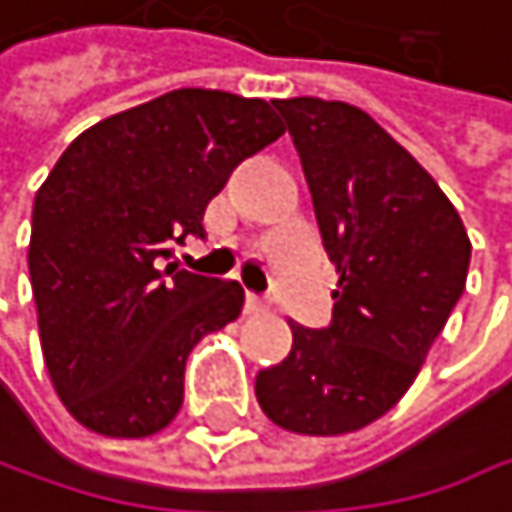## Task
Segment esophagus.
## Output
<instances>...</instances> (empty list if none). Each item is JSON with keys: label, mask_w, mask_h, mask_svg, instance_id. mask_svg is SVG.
Listing matches in <instances>:
<instances>
[{"label": "esophagus", "mask_w": 512, "mask_h": 512, "mask_svg": "<svg viewBox=\"0 0 512 512\" xmlns=\"http://www.w3.org/2000/svg\"><path fill=\"white\" fill-rule=\"evenodd\" d=\"M245 312H248V315L267 312V300H264V297H258V294H248V297H245Z\"/></svg>", "instance_id": "obj_1"}]
</instances>
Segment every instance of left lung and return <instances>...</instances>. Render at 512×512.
<instances>
[{"label":"left lung","instance_id":"obj_1","mask_svg":"<svg viewBox=\"0 0 512 512\" xmlns=\"http://www.w3.org/2000/svg\"><path fill=\"white\" fill-rule=\"evenodd\" d=\"M300 152L324 248L339 273L333 321H291V354L254 378L264 414L297 435H345L414 384L459 303L471 239L420 161L366 110L276 98Z\"/></svg>","mask_w":512,"mask_h":512}]
</instances>
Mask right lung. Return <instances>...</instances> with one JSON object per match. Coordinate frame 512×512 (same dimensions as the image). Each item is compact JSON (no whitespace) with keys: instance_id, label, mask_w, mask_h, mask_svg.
<instances>
[{"instance_id":"1","label":"right lung","mask_w":512,"mask_h":512,"mask_svg":"<svg viewBox=\"0 0 512 512\" xmlns=\"http://www.w3.org/2000/svg\"><path fill=\"white\" fill-rule=\"evenodd\" d=\"M282 134L264 98L173 89L62 152L35 194L29 279L44 363L77 423L146 438L179 414L191 348L239 318L245 291L158 267L206 233L233 167Z\"/></svg>"}]
</instances>
